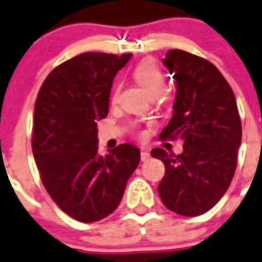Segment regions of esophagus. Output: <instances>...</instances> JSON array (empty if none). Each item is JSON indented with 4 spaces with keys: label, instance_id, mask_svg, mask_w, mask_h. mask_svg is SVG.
<instances>
[{
    "label": "esophagus",
    "instance_id": "1",
    "mask_svg": "<svg viewBox=\"0 0 262 262\" xmlns=\"http://www.w3.org/2000/svg\"><path fill=\"white\" fill-rule=\"evenodd\" d=\"M149 158H150V154H149V151H147V149L142 147V149H141V161H142V162H145V161H147Z\"/></svg>",
    "mask_w": 262,
    "mask_h": 262
}]
</instances>
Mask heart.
I'll use <instances>...</instances> for the list:
<instances>
[{"label":"heart","mask_w":262,"mask_h":262,"mask_svg":"<svg viewBox=\"0 0 262 262\" xmlns=\"http://www.w3.org/2000/svg\"><path fill=\"white\" fill-rule=\"evenodd\" d=\"M133 76L141 87L151 97L159 96L165 91L166 77L163 71L153 60H144L134 68ZM120 93V85H116L112 93V100H116ZM142 136V133H140Z\"/></svg>","instance_id":"heart-1"}]
</instances>
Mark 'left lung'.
Segmentation results:
<instances>
[{"instance_id":"left-lung-1","label":"left lung","mask_w":262,"mask_h":262,"mask_svg":"<svg viewBox=\"0 0 262 262\" xmlns=\"http://www.w3.org/2000/svg\"><path fill=\"white\" fill-rule=\"evenodd\" d=\"M177 83L174 115L161 140H183L175 156L157 147L153 158L165 165L158 194L166 208L199 216L228 190L237 165L241 120L231 85L211 62L183 50H170L162 60Z\"/></svg>"}]
</instances>
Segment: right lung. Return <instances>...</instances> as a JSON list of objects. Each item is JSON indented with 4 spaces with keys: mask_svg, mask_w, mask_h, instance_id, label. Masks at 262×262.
Returning <instances> with one entry per match:
<instances>
[{
    "mask_svg": "<svg viewBox=\"0 0 262 262\" xmlns=\"http://www.w3.org/2000/svg\"><path fill=\"white\" fill-rule=\"evenodd\" d=\"M132 54L84 52L47 75L34 106L31 147L42 183L63 212L93 223L113 212L140 163V150L121 144L97 153V120L106 117L117 71Z\"/></svg>",
    "mask_w": 262,
    "mask_h": 262,
    "instance_id": "obj_1",
    "label": "right lung"
}]
</instances>
